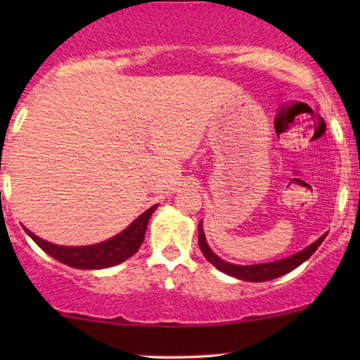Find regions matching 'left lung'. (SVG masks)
Masks as SVG:
<instances>
[{
  "instance_id": "obj_1",
  "label": "left lung",
  "mask_w": 360,
  "mask_h": 360,
  "mask_svg": "<svg viewBox=\"0 0 360 360\" xmlns=\"http://www.w3.org/2000/svg\"><path fill=\"white\" fill-rule=\"evenodd\" d=\"M326 233L321 235L318 240H315L311 245H308L307 249H303L298 254L289 255L286 259L276 260V262H266V264H254V266H237V264L225 262V260L218 257L217 254H213V250L210 249L208 243H206L203 226L198 225V243H200V249L203 252V255L208 259V262H212L217 269H220L225 274L233 276V278L242 279V281H250V283H262V281H271L279 278V276L288 274L289 271L296 269V267L301 266L304 260H308L313 255L320 243L325 240Z\"/></svg>"
}]
</instances>
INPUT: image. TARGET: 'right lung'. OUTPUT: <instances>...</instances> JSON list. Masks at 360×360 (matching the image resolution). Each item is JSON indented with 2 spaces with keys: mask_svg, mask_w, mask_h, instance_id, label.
<instances>
[{
  "mask_svg": "<svg viewBox=\"0 0 360 360\" xmlns=\"http://www.w3.org/2000/svg\"><path fill=\"white\" fill-rule=\"evenodd\" d=\"M157 205L150 206L146 213H142L134 223L127 226L122 233L115 235L110 240L94 243V245L84 247H65L56 245L47 240H42L32 233L30 230L25 229V232L34 238V242L44 252L65 266L76 267V269H105V267L117 266L123 260L130 259L142 245L143 237H146L147 223L150 220L152 213L155 212Z\"/></svg>",
  "mask_w": 360,
  "mask_h": 360,
  "instance_id": "right-lung-1",
  "label": "right lung"
}]
</instances>
